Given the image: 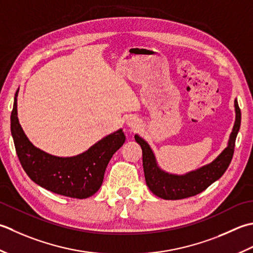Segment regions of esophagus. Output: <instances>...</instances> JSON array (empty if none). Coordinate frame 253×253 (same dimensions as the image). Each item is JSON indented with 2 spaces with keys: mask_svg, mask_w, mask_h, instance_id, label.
Listing matches in <instances>:
<instances>
[{
  "mask_svg": "<svg viewBox=\"0 0 253 253\" xmlns=\"http://www.w3.org/2000/svg\"><path fill=\"white\" fill-rule=\"evenodd\" d=\"M127 125H128V126H131V127H135L136 122H135V120L130 119V121H127Z\"/></svg>",
  "mask_w": 253,
  "mask_h": 253,
  "instance_id": "obj_1",
  "label": "esophagus"
}]
</instances>
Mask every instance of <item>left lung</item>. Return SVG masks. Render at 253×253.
<instances>
[{"mask_svg":"<svg viewBox=\"0 0 253 253\" xmlns=\"http://www.w3.org/2000/svg\"><path fill=\"white\" fill-rule=\"evenodd\" d=\"M235 110L236 121L233 132L230 134L228 146L214 162L184 176H177L163 171L157 166L155 156L148 144L138 135L134 136L142 147L144 174L149 190L164 200H181L201 193L223 176L233 159L236 137L240 128L241 112L237 99L235 100Z\"/></svg>","mask_w":253,"mask_h":253,"instance_id":"left-lung-1","label":"left lung"}]
</instances>
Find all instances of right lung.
<instances>
[{"mask_svg":"<svg viewBox=\"0 0 253 253\" xmlns=\"http://www.w3.org/2000/svg\"><path fill=\"white\" fill-rule=\"evenodd\" d=\"M15 95L11 131L20 165L28 177L49 191L75 199L95 194L104 181L107 165L126 141L122 130L117 131L74 157H56L40 151L29 142L17 118Z\"/></svg>","mask_w":253,"mask_h":253,"instance_id":"add662e5","label":"right lung"}]
</instances>
